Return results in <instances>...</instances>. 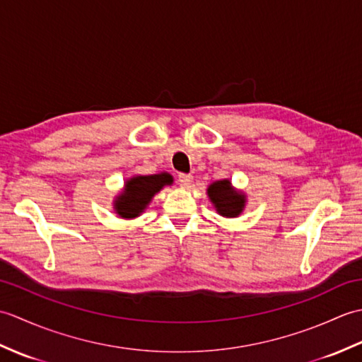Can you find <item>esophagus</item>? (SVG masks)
Returning a JSON list of instances; mask_svg holds the SVG:
<instances>
[{"label":"esophagus","instance_id":"esophagus-1","mask_svg":"<svg viewBox=\"0 0 362 362\" xmlns=\"http://www.w3.org/2000/svg\"><path fill=\"white\" fill-rule=\"evenodd\" d=\"M177 182H179V185L183 188H188L191 185V182H193V175L189 174H179L177 177Z\"/></svg>","mask_w":362,"mask_h":362}]
</instances>
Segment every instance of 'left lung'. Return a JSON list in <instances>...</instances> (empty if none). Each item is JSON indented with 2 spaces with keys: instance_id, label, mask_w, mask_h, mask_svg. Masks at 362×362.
Returning <instances> with one entry per match:
<instances>
[{
  "instance_id": "1",
  "label": "left lung",
  "mask_w": 362,
  "mask_h": 362,
  "mask_svg": "<svg viewBox=\"0 0 362 362\" xmlns=\"http://www.w3.org/2000/svg\"><path fill=\"white\" fill-rule=\"evenodd\" d=\"M209 196L222 216L235 218L244 209V196L235 191L228 180L214 182L209 188Z\"/></svg>"
}]
</instances>
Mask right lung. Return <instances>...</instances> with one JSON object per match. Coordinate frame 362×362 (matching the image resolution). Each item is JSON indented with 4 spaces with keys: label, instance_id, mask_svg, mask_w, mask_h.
Wrapping results in <instances>:
<instances>
[{
    "label": "right lung",
    "instance_id": "right-lung-1",
    "mask_svg": "<svg viewBox=\"0 0 362 362\" xmlns=\"http://www.w3.org/2000/svg\"><path fill=\"white\" fill-rule=\"evenodd\" d=\"M173 177L163 173L156 175H138L127 180L124 193H122L117 202H115V210L121 218H136L146 205L151 202L153 194L165 185H171Z\"/></svg>",
    "mask_w": 362,
    "mask_h": 362
}]
</instances>
